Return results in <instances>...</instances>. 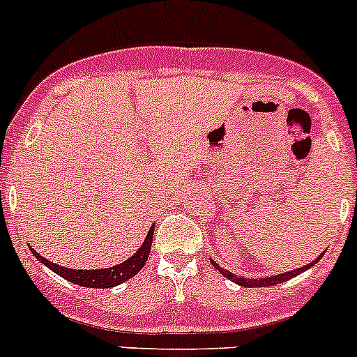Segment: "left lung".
<instances>
[{"label": "left lung", "instance_id": "obj_1", "mask_svg": "<svg viewBox=\"0 0 357 357\" xmlns=\"http://www.w3.org/2000/svg\"><path fill=\"white\" fill-rule=\"evenodd\" d=\"M323 254H325V252H323ZM323 254H321V255H318V257H316L314 261L309 262V264L302 266V268L294 269V271L282 273V275L266 276V278H243V276H236V275H233V273H229V271H226V269H222L221 266H219L218 262H215L214 259H212V257H208V261H211V264L214 266V268L218 269V271L221 273L222 276H226V278H228V280H231V282H233V283H236V285H240V287H247V289H255V287H273V285H276V283L289 282V280L295 278V276H298V275H301V273L307 271L309 268H312V266H314L316 262H318L319 259L323 257Z\"/></svg>", "mask_w": 357, "mask_h": 357}]
</instances>
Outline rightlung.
I'll return each instance as SVG.
<instances>
[{
	"label": "right lung",
	"instance_id": "add662e5",
	"mask_svg": "<svg viewBox=\"0 0 357 357\" xmlns=\"http://www.w3.org/2000/svg\"><path fill=\"white\" fill-rule=\"evenodd\" d=\"M153 229L155 225L150 226L149 233H146V238L143 240L142 247L135 252L129 259H126L121 264H115L112 268H103V269H70L59 266L56 262L48 261L46 257H43L41 254L31 248V252L34 254V257L39 262L46 266V268L52 269L53 273H56L59 276H62L67 282L74 283L79 287H88V289H112V287H117L121 283L128 282L132 276L138 275L139 271L145 266L146 259L150 255V248H152V240H153Z\"/></svg>",
	"mask_w": 357,
	"mask_h": 357
}]
</instances>
